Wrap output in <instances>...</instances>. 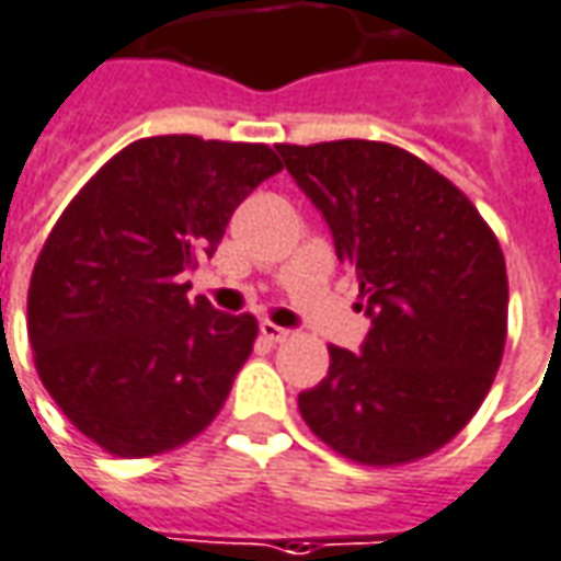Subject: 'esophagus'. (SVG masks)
I'll return each instance as SVG.
<instances>
[{
    "label": "esophagus",
    "mask_w": 561,
    "mask_h": 561,
    "mask_svg": "<svg viewBox=\"0 0 561 561\" xmlns=\"http://www.w3.org/2000/svg\"><path fill=\"white\" fill-rule=\"evenodd\" d=\"M288 334H291V331L279 329V325H276V322H270V319H264V322H261V337H266L270 344H282Z\"/></svg>",
    "instance_id": "esophagus-1"
}]
</instances>
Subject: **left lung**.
Listing matches in <instances>:
<instances>
[{
    "label": "left lung",
    "mask_w": 561,
    "mask_h": 561,
    "mask_svg": "<svg viewBox=\"0 0 561 561\" xmlns=\"http://www.w3.org/2000/svg\"><path fill=\"white\" fill-rule=\"evenodd\" d=\"M356 270L371 329L329 346V377L297 409L337 455L396 467L451 442L489 396L506 341V264L448 178L377 140L276 147Z\"/></svg>",
    "instance_id": "left-lung-1"
}]
</instances>
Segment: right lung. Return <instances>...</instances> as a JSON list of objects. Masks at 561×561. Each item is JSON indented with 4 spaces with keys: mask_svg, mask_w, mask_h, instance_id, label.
Segmentation results:
<instances>
[{
    "mask_svg": "<svg viewBox=\"0 0 561 561\" xmlns=\"http://www.w3.org/2000/svg\"><path fill=\"white\" fill-rule=\"evenodd\" d=\"M276 171L264 144L144 137L57 217L33 266L26 331L45 390L104 451H171L227 402L257 322L190 300L186 273Z\"/></svg>",
    "mask_w": 561,
    "mask_h": 561,
    "instance_id": "1",
    "label": "right lung"
}]
</instances>
